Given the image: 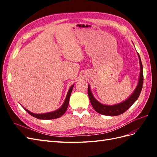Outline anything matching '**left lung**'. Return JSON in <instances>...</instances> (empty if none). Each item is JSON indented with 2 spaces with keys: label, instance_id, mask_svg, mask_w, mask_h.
<instances>
[{
  "label": "left lung",
  "instance_id": "8db88e82",
  "mask_svg": "<svg viewBox=\"0 0 157 157\" xmlns=\"http://www.w3.org/2000/svg\"><path fill=\"white\" fill-rule=\"evenodd\" d=\"M137 54L139 58L140 66V72L138 83L137 86H136V88H135L134 91L133 92L132 94L126 100H125L124 101L113 105H103L102 103L98 102L97 100L94 98V96H93L90 90V86L88 84V96L90 98V101L91 102L92 107L94 108V109L96 112H98L101 115L107 116L119 115L124 113L125 111H127L130 106L137 101V99L140 96V94L141 92L143 86V81H144V79H144L143 78V68L140 56L138 53H137Z\"/></svg>",
  "mask_w": 157,
  "mask_h": 157
}]
</instances>
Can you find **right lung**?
Wrapping results in <instances>:
<instances>
[{
    "label": "right lung",
    "instance_id": "obj_1",
    "mask_svg": "<svg viewBox=\"0 0 157 157\" xmlns=\"http://www.w3.org/2000/svg\"><path fill=\"white\" fill-rule=\"evenodd\" d=\"M73 86H74V84H73L71 87H70L69 90H68L67 94L65 101H64V102H63L62 106L59 109L56 110V111H55L42 113V114H37V113H34L30 112L29 111H28V109H26L25 108L23 107V108L24 109L29 115H31L32 116L34 117L39 119H53L59 118V117H61L63 114H64V113L67 111V107H68L70 96H71V92H72V90L73 88Z\"/></svg>",
    "mask_w": 157,
    "mask_h": 157
}]
</instances>
